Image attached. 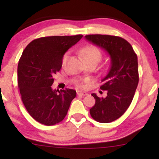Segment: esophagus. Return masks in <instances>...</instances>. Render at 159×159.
<instances>
[{
	"instance_id": "1",
	"label": "esophagus",
	"mask_w": 159,
	"mask_h": 159,
	"mask_svg": "<svg viewBox=\"0 0 159 159\" xmlns=\"http://www.w3.org/2000/svg\"><path fill=\"white\" fill-rule=\"evenodd\" d=\"M77 95L79 96H86L88 95V93L85 92H82V91H77Z\"/></svg>"
}]
</instances>
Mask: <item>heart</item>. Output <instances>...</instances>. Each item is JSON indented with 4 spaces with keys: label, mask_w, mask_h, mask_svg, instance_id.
<instances>
[{
    "label": "heart",
    "mask_w": 159,
    "mask_h": 159,
    "mask_svg": "<svg viewBox=\"0 0 159 159\" xmlns=\"http://www.w3.org/2000/svg\"><path fill=\"white\" fill-rule=\"evenodd\" d=\"M80 55L83 58L84 61H95L98 63V61L100 60L102 57V53L98 48L94 45H87L83 48L80 51ZM69 57V53L66 52L64 54L61 59V64L62 66L65 65ZM77 85L79 87H82V85L79 83H77Z\"/></svg>",
    "instance_id": "b5f03b06"
}]
</instances>
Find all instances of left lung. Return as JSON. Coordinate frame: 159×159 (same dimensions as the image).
Here are the masks:
<instances>
[{
  "label": "left lung",
  "instance_id": "1",
  "mask_svg": "<svg viewBox=\"0 0 159 159\" xmlns=\"http://www.w3.org/2000/svg\"><path fill=\"white\" fill-rule=\"evenodd\" d=\"M85 39L102 48L111 59L108 73L102 79L100 89L106 98L92 95L95 104L90 109L93 119L110 123L124 114L133 101L139 82L138 57L132 45L122 38L109 35H87Z\"/></svg>",
  "mask_w": 159,
  "mask_h": 159
}]
</instances>
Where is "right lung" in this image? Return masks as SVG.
<instances>
[{
    "label": "right lung",
    "instance_id": "obj_1",
    "mask_svg": "<svg viewBox=\"0 0 159 159\" xmlns=\"http://www.w3.org/2000/svg\"><path fill=\"white\" fill-rule=\"evenodd\" d=\"M82 37L76 35L39 38L23 51L17 67L18 87L29 114L40 123L53 125L61 122L76 98V90L66 88L57 92L51 85L54 74L62 66L63 55Z\"/></svg>",
    "mask_w": 159,
    "mask_h": 159
}]
</instances>
